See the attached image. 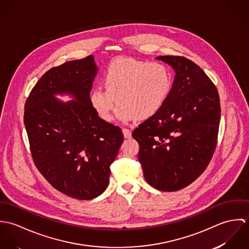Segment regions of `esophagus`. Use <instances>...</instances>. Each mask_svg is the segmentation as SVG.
I'll list each match as a JSON object with an SVG mask.
<instances>
[{
  "label": "esophagus",
  "instance_id": "1",
  "mask_svg": "<svg viewBox=\"0 0 249 249\" xmlns=\"http://www.w3.org/2000/svg\"><path fill=\"white\" fill-rule=\"evenodd\" d=\"M123 133L124 138H131V130L128 128H123Z\"/></svg>",
  "mask_w": 249,
  "mask_h": 249
}]
</instances>
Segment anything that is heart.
I'll list each match as a JSON object with an SVG mask.
<instances>
[{
  "mask_svg": "<svg viewBox=\"0 0 249 249\" xmlns=\"http://www.w3.org/2000/svg\"><path fill=\"white\" fill-rule=\"evenodd\" d=\"M104 81L107 88L96 86L89 100L97 115L106 122L113 119L116 101L120 121L148 119L160 111L172 89V75L167 66L132 58L112 61Z\"/></svg>",
  "mask_w": 249,
  "mask_h": 249,
  "instance_id": "obj_1",
  "label": "heart"
}]
</instances>
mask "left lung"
<instances>
[{
	"mask_svg": "<svg viewBox=\"0 0 249 249\" xmlns=\"http://www.w3.org/2000/svg\"><path fill=\"white\" fill-rule=\"evenodd\" d=\"M173 67L175 81L165 105L132 132L140 145L143 177L164 192L181 190L206 170L215 150L220 103L215 85L184 56L156 57Z\"/></svg>",
	"mask_w": 249,
	"mask_h": 249,
	"instance_id": "8db88e82",
	"label": "left lung"
}]
</instances>
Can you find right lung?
<instances>
[{
    "label": "right lung",
    "mask_w": 249,
    "mask_h": 249,
    "mask_svg": "<svg viewBox=\"0 0 249 249\" xmlns=\"http://www.w3.org/2000/svg\"><path fill=\"white\" fill-rule=\"evenodd\" d=\"M98 68L93 55L46 71L31 91L24 123L37 170L57 191L89 200L108 186L110 165L124 141L122 129L102 120L90 104ZM69 93L74 101L54 96Z\"/></svg>",
    "instance_id": "obj_1"
}]
</instances>
